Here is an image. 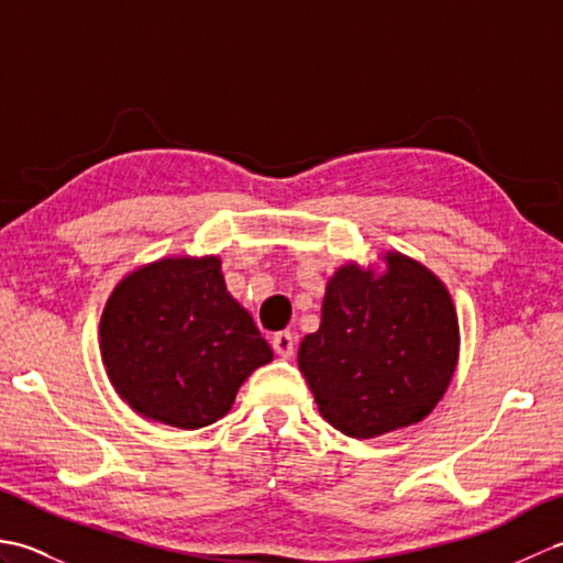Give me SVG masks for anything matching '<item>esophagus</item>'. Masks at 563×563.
Listing matches in <instances>:
<instances>
[{
	"label": "esophagus",
	"mask_w": 563,
	"mask_h": 563,
	"mask_svg": "<svg viewBox=\"0 0 563 563\" xmlns=\"http://www.w3.org/2000/svg\"><path fill=\"white\" fill-rule=\"evenodd\" d=\"M273 351L278 353L280 357H292V353H295V336L290 331H278L273 336Z\"/></svg>",
	"instance_id": "1"
}]
</instances>
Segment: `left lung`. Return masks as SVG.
I'll use <instances>...</instances> for the list:
<instances>
[{"label": "left lung", "instance_id": "8db88e82", "mask_svg": "<svg viewBox=\"0 0 563 563\" xmlns=\"http://www.w3.org/2000/svg\"><path fill=\"white\" fill-rule=\"evenodd\" d=\"M387 266L379 278L353 263L339 268L319 331L297 351L321 416L351 438L421 421L457 365L460 329L445 285L399 254Z\"/></svg>", "mask_w": 563, "mask_h": 563}]
</instances>
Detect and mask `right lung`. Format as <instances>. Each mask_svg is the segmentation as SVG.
Instances as JSON below:
<instances>
[{"label":"right lung","instance_id":"right-lung-1","mask_svg":"<svg viewBox=\"0 0 563 563\" xmlns=\"http://www.w3.org/2000/svg\"><path fill=\"white\" fill-rule=\"evenodd\" d=\"M101 355L115 391L142 416L210 426L244 379L273 361L220 258H162L118 283L101 317Z\"/></svg>","mask_w":563,"mask_h":563}]
</instances>
